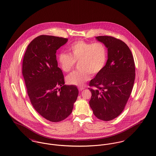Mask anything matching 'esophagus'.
Returning a JSON list of instances; mask_svg holds the SVG:
<instances>
[{"mask_svg": "<svg viewBox=\"0 0 156 156\" xmlns=\"http://www.w3.org/2000/svg\"><path fill=\"white\" fill-rule=\"evenodd\" d=\"M84 88H84V87H79V88H78V89H79V90H80V91H82V90H83Z\"/></svg>", "mask_w": 156, "mask_h": 156, "instance_id": "1", "label": "esophagus"}]
</instances>
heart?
Instances as JSON below:
<instances>
[{
  "mask_svg": "<svg viewBox=\"0 0 156 156\" xmlns=\"http://www.w3.org/2000/svg\"><path fill=\"white\" fill-rule=\"evenodd\" d=\"M68 54L60 52L57 55L60 68L64 72L72 69L75 63L79 62V70L68 75L67 83L70 85L82 86L90 78L104 70L108 60L106 47L102 42L90 43L84 41H75L67 48Z\"/></svg>",
  "mask_w": 156,
  "mask_h": 156,
  "instance_id": "1",
  "label": "heart"
}]
</instances>
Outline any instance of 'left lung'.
<instances>
[{
    "label": "left lung",
    "instance_id": "8db88e82",
    "mask_svg": "<svg viewBox=\"0 0 156 156\" xmlns=\"http://www.w3.org/2000/svg\"><path fill=\"white\" fill-rule=\"evenodd\" d=\"M96 38L108 48V60L104 70L89 83V104L98 119L110 121L122 112L130 96L135 79V62L130 48L120 39L109 36Z\"/></svg>",
    "mask_w": 156,
    "mask_h": 156
}]
</instances>
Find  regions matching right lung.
Segmentation results:
<instances>
[{
	"instance_id": "1",
	"label": "right lung",
	"mask_w": 156,
	"mask_h": 156,
	"mask_svg": "<svg viewBox=\"0 0 156 156\" xmlns=\"http://www.w3.org/2000/svg\"><path fill=\"white\" fill-rule=\"evenodd\" d=\"M68 39L40 35L27 46L22 73L27 92L35 110L44 118L58 122L71 114L78 90L65 85L64 75L58 67L55 53Z\"/></svg>"
}]
</instances>
